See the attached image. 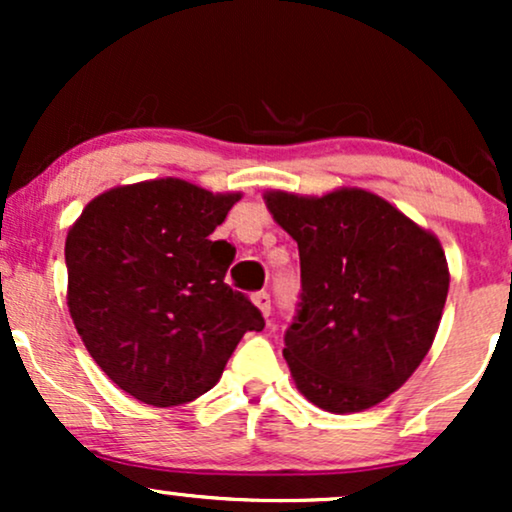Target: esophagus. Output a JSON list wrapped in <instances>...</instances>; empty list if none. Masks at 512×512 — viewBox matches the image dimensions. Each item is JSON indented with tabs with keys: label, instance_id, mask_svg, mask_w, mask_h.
<instances>
[{
	"label": "esophagus",
	"instance_id": "esophagus-1",
	"mask_svg": "<svg viewBox=\"0 0 512 512\" xmlns=\"http://www.w3.org/2000/svg\"><path fill=\"white\" fill-rule=\"evenodd\" d=\"M252 303H255L257 308H260V313L264 317H269V310H272V301H269V293L267 291L255 293V296H252Z\"/></svg>",
	"mask_w": 512,
	"mask_h": 512
}]
</instances>
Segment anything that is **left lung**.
Returning <instances> with one entry per match:
<instances>
[{
	"mask_svg": "<svg viewBox=\"0 0 512 512\" xmlns=\"http://www.w3.org/2000/svg\"><path fill=\"white\" fill-rule=\"evenodd\" d=\"M264 204L301 255V303L284 337L293 383L332 414L375 407L436 339L450 286L440 240L361 187L272 190Z\"/></svg>",
	"mask_w": 512,
	"mask_h": 512,
	"instance_id": "1",
	"label": "left lung"
}]
</instances>
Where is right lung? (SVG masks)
I'll return each instance as SVG.
<instances>
[{
  "instance_id": "obj_1",
  "label": "right lung",
  "mask_w": 512,
  "mask_h": 512,
  "mask_svg": "<svg viewBox=\"0 0 512 512\" xmlns=\"http://www.w3.org/2000/svg\"><path fill=\"white\" fill-rule=\"evenodd\" d=\"M238 199L144 180L91 199L69 228V315L93 361L139 402L178 407L204 395L243 334L264 327L223 281L236 248L209 238Z\"/></svg>"
}]
</instances>
